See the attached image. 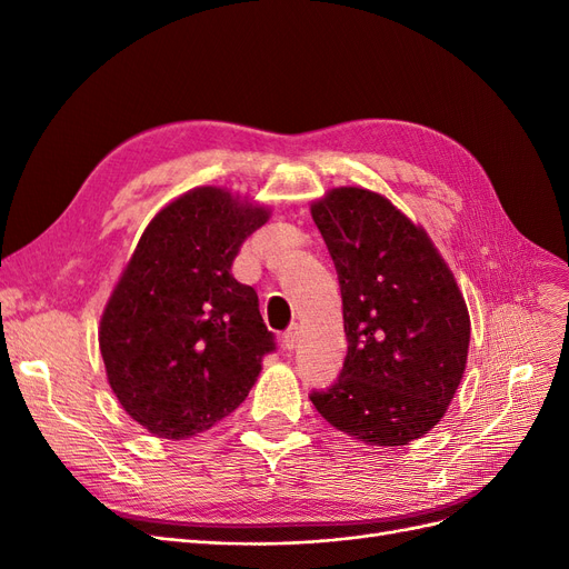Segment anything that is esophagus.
<instances>
[{"label":"esophagus","instance_id":"34e87169","mask_svg":"<svg viewBox=\"0 0 569 569\" xmlns=\"http://www.w3.org/2000/svg\"><path fill=\"white\" fill-rule=\"evenodd\" d=\"M299 346V327L293 325V327H289L284 335H282V348L284 350H293Z\"/></svg>","mask_w":569,"mask_h":569}]
</instances>
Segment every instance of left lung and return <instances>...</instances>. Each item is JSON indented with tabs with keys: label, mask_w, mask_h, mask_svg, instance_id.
I'll return each mask as SVG.
<instances>
[{
	"label": "left lung",
	"mask_w": 569,
	"mask_h": 569,
	"mask_svg": "<svg viewBox=\"0 0 569 569\" xmlns=\"http://www.w3.org/2000/svg\"><path fill=\"white\" fill-rule=\"evenodd\" d=\"M335 261L348 352L310 402L343 433L400 447L433 428L461 383L471 320L428 234L377 192L337 188L312 204Z\"/></svg>",
	"instance_id": "left-lung-1"
}]
</instances>
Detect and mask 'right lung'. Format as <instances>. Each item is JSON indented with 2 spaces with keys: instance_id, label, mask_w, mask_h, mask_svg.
Here are the masks:
<instances>
[{
  "instance_id": "obj_1",
  "label": "right lung",
  "mask_w": 569,
  "mask_h": 569,
  "mask_svg": "<svg viewBox=\"0 0 569 569\" xmlns=\"http://www.w3.org/2000/svg\"><path fill=\"white\" fill-rule=\"evenodd\" d=\"M268 211L194 188L146 228L106 306L98 343L127 415L183 440L238 409L276 350L257 291L230 276Z\"/></svg>"
}]
</instances>
